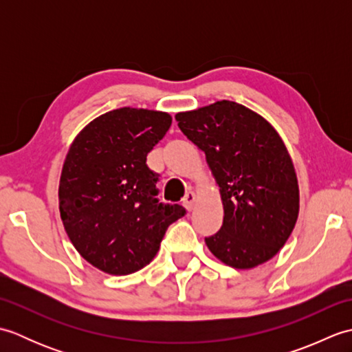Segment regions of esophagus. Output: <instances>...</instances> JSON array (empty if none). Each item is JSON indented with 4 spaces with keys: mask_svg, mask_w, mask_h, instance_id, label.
Returning a JSON list of instances; mask_svg holds the SVG:
<instances>
[{
    "mask_svg": "<svg viewBox=\"0 0 352 352\" xmlns=\"http://www.w3.org/2000/svg\"><path fill=\"white\" fill-rule=\"evenodd\" d=\"M195 201H197V195L193 192H188L183 198V206L186 207V210H193V206H195Z\"/></svg>",
    "mask_w": 352,
    "mask_h": 352,
    "instance_id": "esophagus-1",
    "label": "esophagus"
}]
</instances>
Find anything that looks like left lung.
<instances>
[{
  "instance_id": "1",
  "label": "left lung",
  "mask_w": 352,
  "mask_h": 352,
  "mask_svg": "<svg viewBox=\"0 0 352 352\" xmlns=\"http://www.w3.org/2000/svg\"><path fill=\"white\" fill-rule=\"evenodd\" d=\"M180 130L201 151L219 186L223 222L206 237L216 258L236 269L271 260L295 228L300 189L280 134L234 101L175 115Z\"/></svg>"
}]
</instances>
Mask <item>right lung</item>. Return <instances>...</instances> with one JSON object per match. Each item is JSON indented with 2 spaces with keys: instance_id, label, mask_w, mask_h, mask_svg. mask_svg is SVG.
Returning <instances> with one entry per match:
<instances>
[{
  "instance_id": "obj_1",
  "label": "right lung",
  "mask_w": 352,
  "mask_h": 352,
  "mask_svg": "<svg viewBox=\"0 0 352 352\" xmlns=\"http://www.w3.org/2000/svg\"><path fill=\"white\" fill-rule=\"evenodd\" d=\"M166 111L122 107L89 122L74 139L58 184V208L80 256L110 275L151 261L184 207L157 199L159 175L146 155L169 130Z\"/></svg>"
}]
</instances>
